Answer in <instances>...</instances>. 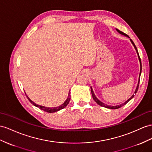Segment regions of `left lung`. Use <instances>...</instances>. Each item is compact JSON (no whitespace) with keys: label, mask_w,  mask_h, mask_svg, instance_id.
Here are the masks:
<instances>
[{"label":"left lung","mask_w":152,"mask_h":152,"mask_svg":"<svg viewBox=\"0 0 152 152\" xmlns=\"http://www.w3.org/2000/svg\"><path fill=\"white\" fill-rule=\"evenodd\" d=\"M116 30H117V31H118L119 33H120V34H123V35H124V36H126V37H128L126 34H125L124 33H123V32H122V31H119V29H116ZM130 41H131V42H132V44L134 45V48H135V50H136V52H137V55H138V58H139V62H140V66H141V69H140V73H139V81H138V84H137V87H136V89H135V92H134V94H136V93H137V90H138V88H139V81H140V76H141V70H142V66H141V58H140V57H139V53H138V50H137V48H136V46H135V45L134 44V42L132 41L131 39H130ZM91 93H92V98H93V99H94V100L95 101V102L98 103L99 105H100V106H102V107H105V108H110V109H117V108H119L120 107H123V106H124V104H126L128 102H129V101H130L132 98H134V94H133L132 96V97L130 98H129L128 99L127 101H126L124 103H122V104H119V105H116V106H108V105H107V104H104V103H102V102H100V101L96 98V96H95V94H94V92H93V90H92V87H91Z\"/></svg>","instance_id":"obj_1"}]
</instances>
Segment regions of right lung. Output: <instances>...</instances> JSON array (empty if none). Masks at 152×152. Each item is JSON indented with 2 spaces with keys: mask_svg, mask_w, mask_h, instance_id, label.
<instances>
[{
  "mask_svg": "<svg viewBox=\"0 0 152 152\" xmlns=\"http://www.w3.org/2000/svg\"><path fill=\"white\" fill-rule=\"evenodd\" d=\"M27 98H28V99L29 100V102L33 104V105H34V106L37 107H38L39 108H40V109H41L42 110L48 112V113H53V112H57L58 110L63 109L64 108H65L66 106L67 105V104L69 103L70 99H71V94H70V92H69V95H68V97H67V99H66L65 102L63 104H61L60 106L57 107H53V108H51V107H44V106L38 105V104H37L35 103H34L33 102H32V101L28 98V96H27Z\"/></svg>",
  "mask_w": 152,
  "mask_h": 152,
  "instance_id": "right-lung-1",
  "label": "right lung"
}]
</instances>
